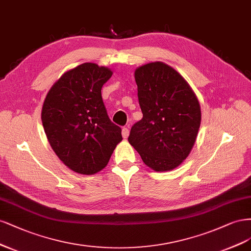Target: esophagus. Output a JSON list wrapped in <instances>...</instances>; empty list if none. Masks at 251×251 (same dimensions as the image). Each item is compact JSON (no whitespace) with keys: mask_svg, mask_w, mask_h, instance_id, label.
<instances>
[{"mask_svg":"<svg viewBox=\"0 0 251 251\" xmlns=\"http://www.w3.org/2000/svg\"><path fill=\"white\" fill-rule=\"evenodd\" d=\"M128 135H129V130H128V128L124 127V128L122 129V136L124 137V139H127Z\"/></svg>","mask_w":251,"mask_h":251,"instance_id":"obj_1","label":"esophagus"}]
</instances>
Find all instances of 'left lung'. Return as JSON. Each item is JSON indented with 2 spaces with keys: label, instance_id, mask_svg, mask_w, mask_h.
Returning <instances> with one entry per match:
<instances>
[{
  "label": "left lung",
  "instance_id": "1",
  "mask_svg": "<svg viewBox=\"0 0 251 251\" xmlns=\"http://www.w3.org/2000/svg\"><path fill=\"white\" fill-rule=\"evenodd\" d=\"M143 119L128 142L156 172L170 171L188 157L201 122L200 104L185 79L168 64L155 61L134 72Z\"/></svg>",
  "mask_w": 251,
  "mask_h": 251
}]
</instances>
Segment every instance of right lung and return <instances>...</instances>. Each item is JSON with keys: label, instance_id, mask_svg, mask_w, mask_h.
Returning <instances> with one entry per match:
<instances>
[{"label": "right lung", "instance_id": "obj_1", "mask_svg": "<svg viewBox=\"0 0 251 251\" xmlns=\"http://www.w3.org/2000/svg\"><path fill=\"white\" fill-rule=\"evenodd\" d=\"M112 72L85 62L72 69L47 94L42 122L53 151L73 171L92 175L106 167L122 129L107 116L103 84Z\"/></svg>", "mask_w": 251, "mask_h": 251}]
</instances>
